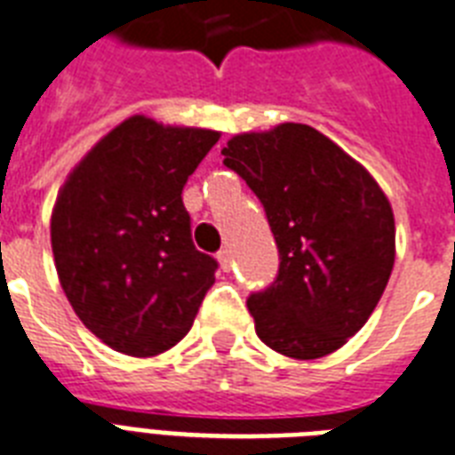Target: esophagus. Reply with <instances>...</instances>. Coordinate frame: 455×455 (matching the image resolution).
I'll list each match as a JSON object with an SVG mask.
<instances>
[{"label": "esophagus", "mask_w": 455, "mask_h": 455, "mask_svg": "<svg viewBox=\"0 0 455 455\" xmlns=\"http://www.w3.org/2000/svg\"><path fill=\"white\" fill-rule=\"evenodd\" d=\"M218 260H220V267H223L225 273H228V270H230V267H232V253H230V249H220V251H218Z\"/></svg>", "instance_id": "34e87169"}]
</instances>
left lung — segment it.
I'll return each instance as SVG.
<instances>
[{
  "label": "left lung",
  "mask_w": 455,
  "mask_h": 455,
  "mask_svg": "<svg viewBox=\"0 0 455 455\" xmlns=\"http://www.w3.org/2000/svg\"><path fill=\"white\" fill-rule=\"evenodd\" d=\"M223 164L263 204L280 267L246 299L277 354L320 358L375 311L394 267V213L361 164L311 125L232 137Z\"/></svg>",
  "instance_id": "left-lung-1"
}]
</instances>
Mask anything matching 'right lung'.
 I'll return each instance as SVG.
<instances>
[{"label": "right lung", "instance_id": "1", "mask_svg": "<svg viewBox=\"0 0 455 455\" xmlns=\"http://www.w3.org/2000/svg\"><path fill=\"white\" fill-rule=\"evenodd\" d=\"M218 132L132 116L66 180L52 213L56 273L73 311L128 355L175 347L216 283L192 242L182 189Z\"/></svg>", "mask_w": 455, "mask_h": 455}]
</instances>
